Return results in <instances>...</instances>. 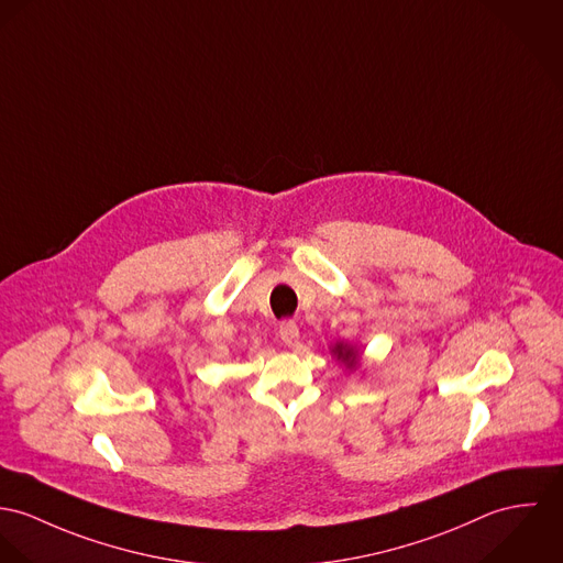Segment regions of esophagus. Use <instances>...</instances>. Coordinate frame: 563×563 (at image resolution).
<instances>
[{
    "label": "esophagus",
    "mask_w": 563,
    "mask_h": 563,
    "mask_svg": "<svg viewBox=\"0 0 563 563\" xmlns=\"http://www.w3.org/2000/svg\"><path fill=\"white\" fill-rule=\"evenodd\" d=\"M278 334H280V341L289 347H296L300 343V328L296 321H283Z\"/></svg>",
    "instance_id": "obj_1"
}]
</instances>
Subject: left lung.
Masks as SVG:
<instances>
[{
  "mask_svg": "<svg viewBox=\"0 0 563 563\" xmlns=\"http://www.w3.org/2000/svg\"><path fill=\"white\" fill-rule=\"evenodd\" d=\"M330 354H332L345 369H350V372L361 365V352H358L352 343L336 341V343L330 347Z\"/></svg>",
  "mask_w": 563,
  "mask_h": 563,
  "instance_id": "8db88e82",
  "label": "left lung"
}]
</instances>
